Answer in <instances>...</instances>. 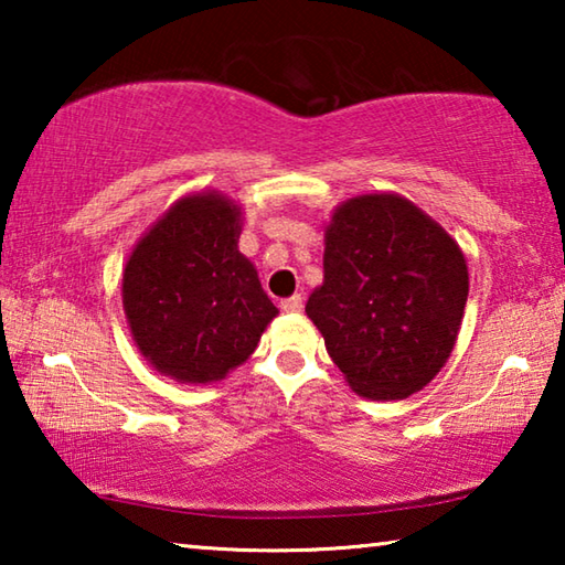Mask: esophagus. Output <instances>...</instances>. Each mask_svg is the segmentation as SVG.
I'll use <instances>...</instances> for the list:
<instances>
[{"label":"esophagus","mask_w":565,"mask_h":565,"mask_svg":"<svg viewBox=\"0 0 565 565\" xmlns=\"http://www.w3.org/2000/svg\"><path fill=\"white\" fill-rule=\"evenodd\" d=\"M301 309H303L301 294H294V296H289V299L281 301V311H286V313H296V311H301Z\"/></svg>","instance_id":"1"}]
</instances>
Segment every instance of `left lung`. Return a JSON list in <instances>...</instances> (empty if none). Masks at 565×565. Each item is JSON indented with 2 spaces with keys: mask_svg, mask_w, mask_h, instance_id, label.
<instances>
[{
  "mask_svg": "<svg viewBox=\"0 0 565 565\" xmlns=\"http://www.w3.org/2000/svg\"><path fill=\"white\" fill-rule=\"evenodd\" d=\"M323 242V284L306 301V317L331 361L366 398L416 394L444 369L461 329L463 252L398 194L343 202Z\"/></svg>",
  "mask_w": 565,
  "mask_h": 565,
  "instance_id": "left-lung-1",
  "label": "left lung"
}]
</instances>
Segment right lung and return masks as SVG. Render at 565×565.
I'll use <instances>...</instances> for the list:
<instances>
[{
    "label": "right lung",
    "mask_w": 565,
    "mask_h": 565,
    "mask_svg": "<svg viewBox=\"0 0 565 565\" xmlns=\"http://www.w3.org/2000/svg\"><path fill=\"white\" fill-rule=\"evenodd\" d=\"M242 209L218 191L179 199L134 246L121 279L131 337L159 374L212 384L252 356L279 309L238 252Z\"/></svg>",
    "instance_id": "add662e5"
}]
</instances>
